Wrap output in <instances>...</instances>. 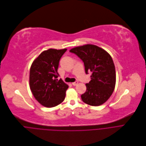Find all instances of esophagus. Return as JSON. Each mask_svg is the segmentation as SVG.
Wrapping results in <instances>:
<instances>
[{
  "instance_id": "esophagus-1",
  "label": "esophagus",
  "mask_w": 146,
  "mask_h": 146,
  "mask_svg": "<svg viewBox=\"0 0 146 146\" xmlns=\"http://www.w3.org/2000/svg\"><path fill=\"white\" fill-rule=\"evenodd\" d=\"M77 84H78V82H77V81H75V82H72V85H73V86H76Z\"/></svg>"
}]
</instances>
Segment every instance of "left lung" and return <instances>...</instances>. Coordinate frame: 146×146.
<instances>
[{
    "label": "left lung",
    "instance_id": "8db88e82",
    "mask_svg": "<svg viewBox=\"0 0 146 146\" xmlns=\"http://www.w3.org/2000/svg\"><path fill=\"white\" fill-rule=\"evenodd\" d=\"M84 62L85 73L92 72L91 80L86 84V90L81 95L85 103L99 106L112 95L116 85V71L110 54L103 48L92 44L77 46L70 50Z\"/></svg>",
    "mask_w": 146,
    "mask_h": 146
}]
</instances>
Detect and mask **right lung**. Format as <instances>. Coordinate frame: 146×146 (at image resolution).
Returning a JSON list of instances; mask_svg holds the SVG:
<instances>
[{"label": "right lung", "instance_id": "obj_1", "mask_svg": "<svg viewBox=\"0 0 146 146\" xmlns=\"http://www.w3.org/2000/svg\"><path fill=\"white\" fill-rule=\"evenodd\" d=\"M67 48H49L42 52L33 62L30 70L29 84L35 99L47 108L56 107L65 99L68 85L56 79L60 60Z\"/></svg>", "mask_w": 146, "mask_h": 146}]
</instances>
